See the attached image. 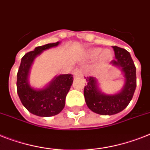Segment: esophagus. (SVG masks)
<instances>
[{"label": "esophagus", "mask_w": 150, "mask_h": 150, "mask_svg": "<svg viewBox=\"0 0 150 150\" xmlns=\"http://www.w3.org/2000/svg\"><path fill=\"white\" fill-rule=\"evenodd\" d=\"M74 75L75 77H81L83 75V73L81 69H75L74 71Z\"/></svg>", "instance_id": "obj_1"}]
</instances>
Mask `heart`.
Instances as JSON below:
<instances>
[{
    "label": "heart",
    "instance_id": "obj_1",
    "mask_svg": "<svg viewBox=\"0 0 150 150\" xmlns=\"http://www.w3.org/2000/svg\"><path fill=\"white\" fill-rule=\"evenodd\" d=\"M92 58H96L98 56V59L101 63H105L109 62L112 58V53L109 49H102L100 47H93L88 52Z\"/></svg>",
    "mask_w": 150,
    "mask_h": 150
}]
</instances>
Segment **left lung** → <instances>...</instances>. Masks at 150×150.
Returning a JSON list of instances; mask_svg holds the SVG:
<instances>
[{
	"label": "left lung",
	"instance_id": "8db88e82",
	"mask_svg": "<svg viewBox=\"0 0 150 150\" xmlns=\"http://www.w3.org/2000/svg\"><path fill=\"white\" fill-rule=\"evenodd\" d=\"M115 59L110 62L117 67L124 76L123 88L118 93L105 94L99 88L95 77H86L87 85L84 88V96L87 106L93 112L99 115H112L126 109L132 100L136 87V67L129 52L117 46H112Z\"/></svg>",
	"mask_w": 150,
	"mask_h": 150
}]
</instances>
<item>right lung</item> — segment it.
Instances as JSON below:
<instances>
[{
    "instance_id": "add662e5",
    "label": "right lung",
    "mask_w": 150,
    "mask_h": 150,
    "mask_svg": "<svg viewBox=\"0 0 150 150\" xmlns=\"http://www.w3.org/2000/svg\"><path fill=\"white\" fill-rule=\"evenodd\" d=\"M60 41L36 47L21 58L17 75V92L20 100L31 113L41 117H50L60 113L65 105V98L73 82L71 74L56 75L42 88H35L29 83V74L36 57L44 51L57 47Z\"/></svg>"
}]
</instances>
